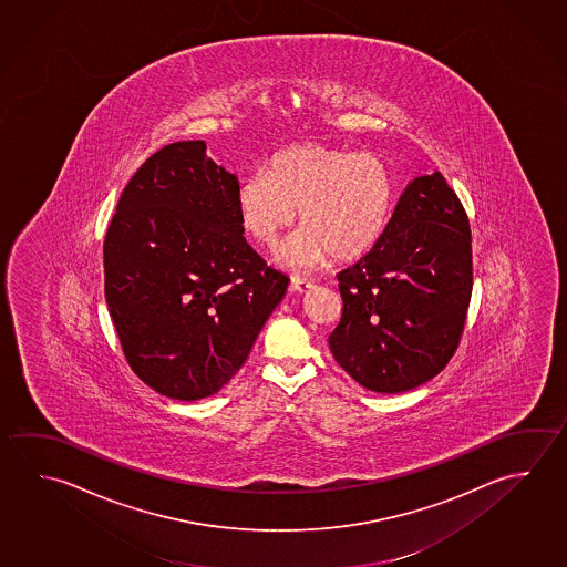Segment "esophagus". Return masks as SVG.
I'll return each instance as SVG.
<instances>
[{"label":"esophagus","instance_id":"34e87169","mask_svg":"<svg viewBox=\"0 0 567 567\" xmlns=\"http://www.w3.org/2000/svg\"><path fill=\"white\" fill-rule=\"evenodd\" d=\"M315 287L310 280L305 279H292L290 280V290L298 292V295H305L310 288Z\"/></svg>","mask_w":567,"mask_h":567}]
</instances>
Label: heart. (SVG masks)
I'll list each match as a JSON object with an SVG mask.
<instances>
[{
	"instance_id": "b5f03b06",
	"label": "heart",
	"mask_w": 567,
	"mask_h": 567,
	"mask_svg": "<svg viewBox=\"0 0 567 567\" xmlns=\"http://www.w3.org/2000/svg\"><path fill=\"white\" fill-rule=\"evenodd\" d=\"M394 203L396 181L378 155L318 143L279 151L237 189L240 225L265 249L279 245L298 210L302 229L279 252L288 269L367 255L384 237Z\"/></svg>"
}]
</instances>
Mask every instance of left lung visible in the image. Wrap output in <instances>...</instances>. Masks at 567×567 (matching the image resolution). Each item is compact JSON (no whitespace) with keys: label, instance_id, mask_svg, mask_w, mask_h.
<instances>
[{"label":"left lung","instance_id":"8db88e82","mask_svg":"<svg viewBox=\"0 0 567 567\" xmlns=\"http://www.w3.org/2000/svg\"><path fill=\"white\" fill-rule=\"evenodd\" d=\"M338 282L344 308L328 344L360 386L400 394L446 367L472 297V235L442 173L408 183L384 237Z\"/></svg>","mask_w":567,"mask_h":567}]
</instances>
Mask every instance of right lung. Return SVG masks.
<instances>
[{
	"instance_id": "obj_1",
	"label": "right lung",
	"mask_w": 567,
	"mask_h": 567,
	"mask_svg": "<svg viewBox=\"0 0 567 567\" xmlns=\"http://www.w3.org/2000/svg\"><path fill=\"white\" fill-rule=\"evenodd\" d=\"M239 179L179 141L131 177L103 243L105 300L133 372L200 400L239 372L288 279L243 237Z\"/></svg>"
}]
</instances>
